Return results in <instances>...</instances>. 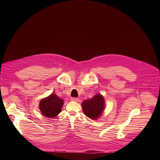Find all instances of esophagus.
<instances>
[{"instance_id": "1", "label": "esophagus", "mask_w": 160, "mask_h": 160, "mask_svg": "<svg viewBox=\"0 0 160 160\" xmlns=\"http://www.w3.org/2000/svg\"><path fill=\"white\" fill-rule=\"evenodd\" d=\"M78 99L77 98H72V101H75V102H78Z\"/></svg>"}]
</instances>
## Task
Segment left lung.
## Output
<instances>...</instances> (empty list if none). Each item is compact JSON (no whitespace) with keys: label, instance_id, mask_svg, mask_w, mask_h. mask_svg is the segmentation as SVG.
Segmentation results:
<instances>
[{"label":"left lung","instance_id":"8db88e82","mask_svg":"<svg viewBox=\"0 0 160 160\" xmlns=\"http://www.w3.org/2000/svg\"><path fill=\"white\" fill-rule=\"evenodd\" d=\"M85 115L90 118L96 120L102 112L104 106V98L98 94L88 100L84 101L82 104Z\"/></svg>","mask_w":160,"mask_h":160}]
</instances>
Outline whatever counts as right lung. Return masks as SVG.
<instances>
[{
    "instance_id": "right-lung-1",
    "label": "right lung",
    "mask_w": 160,
    "mask_h": 160,
    "mask_svg": "<svg viewBox=\"0 0 160 160\" xmlns=\"http://www.w3.org/2000/svg\"><path fill=\"white\" fill-rule=\"evenodd\" d=\"M63 103L62 99L53 94L40 102L39 108L43 115L48 118H53L61 111Z\"/></svg>"
}]
</instances>
